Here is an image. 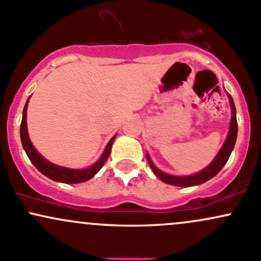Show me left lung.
Returning <instances> with one entry per match:
<instances>
[{
  "mask_svg": "<svg viewBox=\"0 0 261 261\" xmlns=\"http://www.w3.org/2000/svg\"><path fill=\"white\" fill-rule=\"evenodd\" d=\"M229 102H230L231 108V121H230V127H229V133L225 140L224 145L222 146V148L219 150L218 154L216 156V159L212 161V163L208 167H205L204 170L200 171V172L192 174V176H172V174H167L165 172H161L156 166L153 165V162L151 161L150 156L146 154L147 157V162L150 165V167L152 168L153 173L161 179L162 182L167 183V185L172 186H179V187H192V186L202 185V183L207 182L208 179L213 178L217 173L219 172L223 168V166L225 165L228 161L229 156H230L231 151H233L234 145L237 141V135H238V122H237V115H236V105H234L233 98L229 93H227Z\"/></svg>",
  "mask_w": 261,
  "mask_h": 261,
  "instance_id": "1",
  "label": "left lung"
}]
</instances>
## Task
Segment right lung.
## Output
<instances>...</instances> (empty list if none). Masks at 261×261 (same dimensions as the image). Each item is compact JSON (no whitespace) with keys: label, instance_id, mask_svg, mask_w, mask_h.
Instances as JSON below:
<instances>
[{"label":"right lung","instance_id":"obj_1","mask_svg":"<svg viewBox=\"0 0 261 261\" xmlns=\"http://www.w3.org/2000/svg\"><path fill=\"white\" fill-rule=\"evenodd\" d=\"M28 101H30V98L27 99V102H25L24 109H23V116H22V122H21V141L25 153H27L28 159H30L31 162L36 166L37 170H38L41 173L44 174V176H47L48 178L53 179V181L56 182H62V183H82V182L88 181V179H90L91 177L95 176V174L100 171V168L104 166V163L107 162L109 154L111 152V146H113L115 136L109 141L107 148H105V151L102 152L101 157H100L98 161L94 163L93 166H90L89 168H85V170H73V168L57 166L54 165V163L47 161L44 157H42L38 151L34 148L32 142H31L30 136H28V131H27V121H25V117H27Z\"/></svg>","mask_w":261,"mask_h":261}]
</instances>
